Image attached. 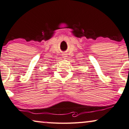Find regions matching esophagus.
Returning a JSON list of instances; mask_svg holds the SVG:
<instances>
[{
  "label": "esophagus",
  "mask_w": 129,
  "mask_h": 129,
  "mask_svg": "<svg viewBox=\"0 0 129 129\" xmlns=\"http://www.w3.org/2000/svg\"><path fill=\"white\" fill-rule=\"evenodd\" d=\"M65 55H64V57H66V56H65Z\"/></svg>",
  "instance_id": "esophagus-1"
}]
</instances>
